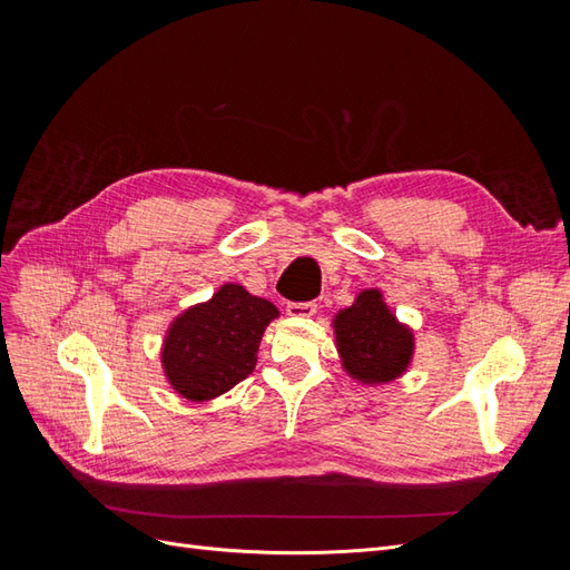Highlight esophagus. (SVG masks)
<instances>
[{"mask_svg": "<svg viewBox=\"0 0 570 570\" xmlns=\"http://www.w3.org/2000/svg\"><path fill=\"white\" fill-rule=\"evenodd\" d=\"M316 308H318L316 302H289L285 312L295 318H308L316 314Z\"/></svg>", "mask_w": 570, "mask_h": 570, "instance_id": "esophagus-1", "label": "esophagus"}]
</instances>
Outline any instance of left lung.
Masks as SVG:
<instances>
[{
	"label": "left lung",
	"mask_w": 570,
	"mask_h": 570,
	"mask_svg": "<svg viewBox=\"0 0 570 570\" xmlns=\"http://www.w3.org/2000/svg\"><path fill=\"white\" fill-rule=\"evenodd\" d=\"M335 340L342 366L366 385L400 377L413 354V333L394 318L381 289L358 292L350 308L335 316Z\"/></svg>",
	"instance_id": "1"
}]
</instances>
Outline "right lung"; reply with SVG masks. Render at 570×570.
Instances as JSON below:
<instances>
[{"mask_svg": "<svg viewBox=\"0 0 570 570\" xmlns=\"http://www.w3.org/2000/svg\"><path fill=\"white\" fill-rule=\"evenodd\" d=\"M273 318L278 308L268 299L226 283L209 302L170 323L161 350L166 381L189 402L228 392L254 371L258 342Z\"/></svg>", "mask_w": 570, "mask_h": 570, "instance_id": "add662e5", "label": "right lung"}]
</instances>
